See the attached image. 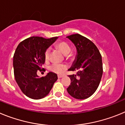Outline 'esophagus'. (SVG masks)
<instances>
[{"label": "esophagus", "mask_w": 125, "mask_h": 125, "mask_svg": "<svg viewBox=\"0 0 125 125\" xmlns=\"http://www.w3.org/2000/svg\"><path fill=\"white\" fill-rule=\"evenodd\" d=\"M62 77H63V76H62V75H58V76H57V78H62Z\"/></svg>", "instance_id": "34e87169"}]
</instances>
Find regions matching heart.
<instances>
[{
    "label": "heart",
    "mask_w": 125,
    "mask_h": 125,
    "mask_svg": "<svg viewBox=\"0 0 125 125\" xmlns=\"http://www.w3.org/2000/svg\"><path fill=\"white\" fill-rule=\"evenodd\" d=\"M56 47L61 51L63 54L66 55L67 57L70 56V54H68L71 51V47L68 43L63 41H61L57 42L56 44ZM51 50L49 48H47L44 52V58L46 61H48L50 57ZM49 69L53 73L57 74H61L64 72V71L66 69V66L64 65L60 64H52L49 67Z\"/></svg>",
    "instance_id": "heart-1"
}]
</instances>
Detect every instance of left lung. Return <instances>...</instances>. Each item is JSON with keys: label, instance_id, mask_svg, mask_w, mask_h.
I'll return each instance as SVG.
<instances>
[{"label": "left lung", "instance_id": "obj_1", "mask_svg": "<svg viewBox=\"0 0 125 125\" xmlns=\"http://www.w3.org/2000/svg\"><path fill=\"white\" fill-rule=\"evenodd\" d=\"M77 49V56L68 71H76L69 75L71 84L67 91L73 98L86 99L96 91L103 74L102 57L96 45L79 34L67 36Z\"/></svg>", "mask_w": 125, "mask_h": 125}]
</instances>
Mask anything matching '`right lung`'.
Masks as SVG:
<instances>
[{"mask_svg":"<svg viewBox=\"0 0 125 125\" xmlns=\"http://www.w3.org/2000/svg\"><path fill=\"white\" fill-rule=\"evenodd\" d=\"M57 39L33 36L21 42L15 49L13 58L14 77L22 92L29 98H44L57 81V76L54 73L49 72L41 78L37 74L45 62V51Z\"/></svg>","mask_w":125,"mask_h":125,"instance_id":"add662e5","label":"right lung"}]
</instances>
